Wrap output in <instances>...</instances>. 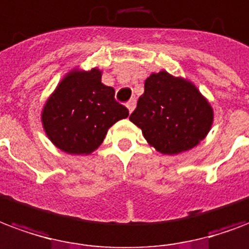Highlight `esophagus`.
<instances>
[{
    "label": "esophagus",
    "instance_id": "1",
    "mask_svg": "<svg viewBox=\"0 0 249 249\" xmlns=\"http://www.w3.org/2000/svg\"><path fill=\"white\" fill-rule=\"evenodd\" d=\"M134 107H136V100H134V99H132V100H129L128 103H126V108H128V110H129V113L133 112Z\"/></svg>",
    "mask_w": 249,
    "mask_h": 249
}]
</instances>
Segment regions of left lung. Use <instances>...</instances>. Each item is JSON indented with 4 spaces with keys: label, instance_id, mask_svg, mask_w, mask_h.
<instances>
[{
    "label": "left lung",
    "instance_id": "1",
    "mask_svg": "<svg viewBox=\"0 0 249 249\" xmlns=\"http://www.w3.org/2000/svg\"><path fill=\"white\" fill-rule=\"evenodd\" d=\"M129 120L157 152L174 156L193 149L207 136L213 109L187 79L160 71L145 80V91Z\"/></svg>",
    "mask_w": 249,
    "mask_h": 249
}]
</instances>
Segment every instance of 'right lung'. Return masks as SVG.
I'll use <instances>...</instances> for the list:
<instances>
[{
	"instance_id": "1",
	"label": "right lung",
	"mask_w": 249,
	"mask_h": 249,
	"mask_svg": "<svg viewBox=\"0 0 249 249\" xmlns=\"http://www.w3.org/2000/svg\"><path fill=\"white\" fill-rule=\"evenodd\" d=\"M129 112L115 100V89L101 83V71L75 68L62 79L42 109L50 141L68 154H89L107 132Z\"/></svg>"
}]
</instances>
